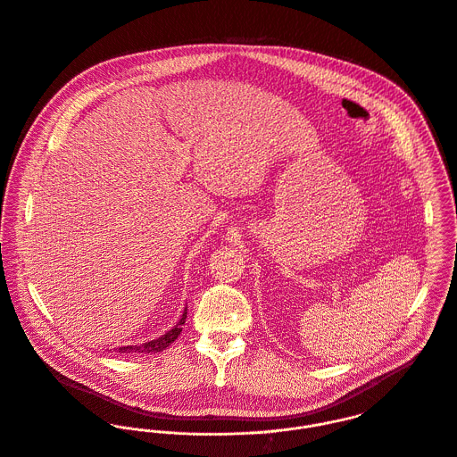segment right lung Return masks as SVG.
I'll return each mask as SVG.
<instances>
[{"mask_svg":"<svg viewBox=\"0 0 457 457\" xmlns=\"http://www.w3.org/2000/svg\"><path fill=\"white\" fill-rule=\"evenodd\" d=\"M185 318H187V307L183 309L182 318L179 320V323L171 328V330H168L164 336H161V337H157V339H154V341H148V343H143V345H130V346H118L116 348V352L118 353H143V355H146V353H159V352H162V350H166L179 336H180V332H182V325L185 323Z\"/></svg>","mask_w":457,"mask_h":457,"instance_id":"obj_1","label":"right lung"}]
</instances>
